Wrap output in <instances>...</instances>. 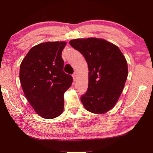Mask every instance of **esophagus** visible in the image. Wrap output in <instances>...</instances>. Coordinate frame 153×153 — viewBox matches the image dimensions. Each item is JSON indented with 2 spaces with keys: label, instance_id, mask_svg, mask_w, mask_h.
Masks as SVG:
<instances>
[{
  "label": "esophagus",
  "instance_id": "obj_1",
  "mask_svg": "<svg viewBox=\"0 0 153 153\" xmlns=\"http://www.w3.org/2000/svg\"><path fill=\"white\" fill-rule=\"evenodd\" d=\"M72 76H73V80H76V78H77V75H76V73H73V75H72Z\"/></svg>",
  "mask_w": 153,
  "mask_h": 153
}]
</instances>
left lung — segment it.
<instances>
[{
	"label": "left lung",
	"instance_id": "1",
	"mask_svg": "<svg viewBox=\"0 0 153 153\" xmlns=\"http://www.w3.org/2000/svg\"><path fill=\"white\" fill-rule=\"evenodd\" d=\"M69 44L84 55L89 68V85L82 103L92 113L108 112L116 104L126 81V59L117 46L103 39H76Z\"/></svg>",
	"mask_w": 153,
	"mask_h": 153
}]
</instances>
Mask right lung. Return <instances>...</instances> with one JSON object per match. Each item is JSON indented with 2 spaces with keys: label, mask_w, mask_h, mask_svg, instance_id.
Segmentation results:
<instances>
[{
  "label": "right lung",
  "mask_w": 153,
  "mask_h": 153,
  "mask_svg": "<svg viewBox=\"0 0 153 153\" xmlns=\"http://www.w3.org/2000/svg\"><path fill=\"white\" fill-rule=\"evenodd\" d=\"M64 41L46 42L32 47L20 64V80L26 98L35 112L53 119L64 110V94L73 82L64 72Z\"/></svg>",
  "instance_id": "right-lung-1"
}]
</instances>
